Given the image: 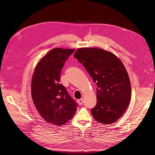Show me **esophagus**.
<instances>
[{
    "mask_svg": "<svg viewBox=\"0 0 155 155\" xmlns=\"http://www.w3.org/2000/svg\"><path fill=\"white\" fill-rule=\"evenodd\" d=\"M77 103H78V104L79 105H82L83 104V99H80V100H78V101H77Z\"/></svg>",
    "mask_w": 155,
    "mask_h": 155,
    "instance_id": "esophagus-1",
    "label": "esophagus"
}]
</instances>
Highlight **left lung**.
I'll return each instance as SVG.
<instances>
[{
  "label": "left lung",
  "instance_id": "left-lung-1",
  "mask_svg": "<svg viewBox=\"0 0 155 155\" xmlns=\"http://www.w3.org/2000/svg\"><path fill=\"white\" fill-rule=\"evenodd\" d=\"M74 58L96 83L97 103L91 109L94 119L104 124L116 122L131 98L130 81L124 65L114 54L99 48H79Z\"/></svg>",
  "mask_w": 155,
  "mask_h": 155
}]
</instances>
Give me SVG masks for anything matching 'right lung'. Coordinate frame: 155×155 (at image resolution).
<instances>
[{"label":"right lung","mask_w":155,"mask_h":155,"mask_svg":"<svg viewBox=\"0 0 155 155\" xmlns=\"http://www.w3.org/2000/svg\"><path fill=\"white\" fill-rule=\"evenodd\" d=\"M74 49L55 48L37 64L31 81V97L39 114L56 125L67 122L75 115L78 104L60 83L65 62Z\"/></svg>","instance_id":"right-lung-1"}]
</instances>
